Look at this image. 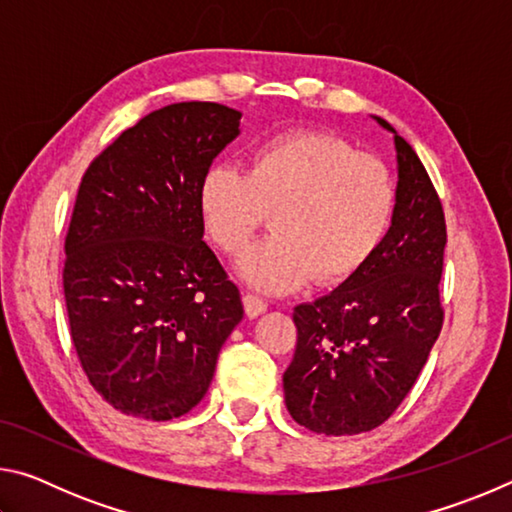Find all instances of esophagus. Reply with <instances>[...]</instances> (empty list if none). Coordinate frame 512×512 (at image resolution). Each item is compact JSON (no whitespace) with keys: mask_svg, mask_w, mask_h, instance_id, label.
Instances as JSON below:
<instances>
[{"mask_svg":"<svg viewBox=\"0 0 512 512\" xmlns=\"http://www.w3.org/2000/svg\"><path fill=\"white\" fill-rule=\"evenodd\" d=\"M244 307H246V314L250 318H257L259 314H264V311L268 309V302L262 300L259 296H255V293H246Z\"/></svg>","mask_w":512,"mask_h":512,"instance_id":"34e87169","label":"esophagus"}]
</instances>
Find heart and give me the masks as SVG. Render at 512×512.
I'll return each instance as SVG.
<instances>
[{
  "mask_svg": "<svg viewBox=\"0 0 512 512\" xmlns=\"http://www.w3.org/2000/svg\"><path fill=\"white\" fill-rule=\"evenodd\" d=\"M397 187L388 164L325 131H289L250 153L248 171L216 164L198 187V212L214 246L241 255L271 214L275 235L241 257L248 284L282 293L311 275L343 282L391 228Z\"/></svg>",
  "mask_w": 512,
  "mask_h": 512,
  "instance_id": "1",
  "label": "heart"
}]
</instances>
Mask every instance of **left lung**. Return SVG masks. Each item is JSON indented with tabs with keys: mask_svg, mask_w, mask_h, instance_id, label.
<instances>
[{
	"mask_svg": "<svg viewBox=\"0 0 512 512\" xmlns=\"http://www.w3.org/2000/svg\"><path fill=\"white\" fill-rule=\"evenodd\" d=\"M395 135L397 205L384 241L332 293L293 309L298 343L284 372L291 418L325 436L379 427L418 379L443 327V205L418 153Z\"/></svg>",
	"mask_w": 512,
	"mask_h": 512,
	"instance_id": "obj_1",
	"label": "left lung"
}]
</instances>
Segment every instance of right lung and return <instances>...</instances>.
Returning a JSON list of instances; mask_svg holds the SVG:
<instances>
[{"label": "right lung", "mask_w": 512, "mask_h": 512, "mask_svg": "<svg viewBox=\"0 0 512 512\" xmlns=\"http://www.w3.org/2000/svg\"><path fill=\"white\" fill-rule=\"evenodd\" d=\"M239 119L221 103H171L121 133L81 180L65 237L69 332L94 391L126 415L192 411L244 318L198 212L201 180Z\"/></svg>", "instance_id": "obj_1"}]
</instances>
